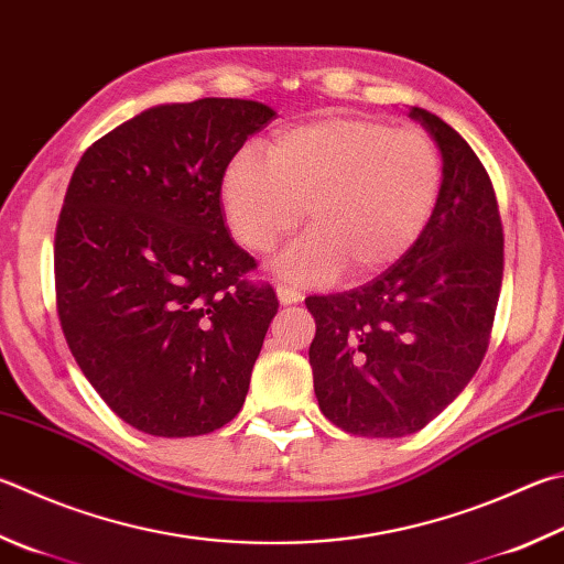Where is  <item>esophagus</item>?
<instances>
[{
	"label": "esophagus",
	"instance_id": "esophagus-1",
	"mask_svg": "<svg viewBox=\"0 0 564 564\" xmlns=\"http://www.w3.org/2000/svg\"><path fill=\"white\" fill-rule=\"evenodd\" d=\"M279 301L281 305H293V303H301L303 301V293L295 291V289H289V285H279Z\"/></svg>",
	"mask_w": 564,
	"mask_h": 564
}]
</instances>
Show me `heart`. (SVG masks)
Instances as JSON below:
<instances>
[{
    "mask_svg": "<svg viewBox=\"0 0 564 564\" xmlns=\"http://www.w3.org/2000/svg\"><path fill=\"white\" fill-rule=\"evenodd\" d=\"M444 187L436 142L416 128L365 116H325L275 132L263 158L243 150L221 180L227 224L243 249L269 253L289 283L367 279L402 259L432 221Z\"/></svg>",
    "mask_w": 564,
    "mask_h": 564,
    "instance_id": "heart-1",
    "label": "heart"
}]
</instances>
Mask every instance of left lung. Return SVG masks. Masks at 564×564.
Wrapping results in <instances>:
<instances>
[{
    "label": "left lung",
    "mask_w": 564,
    "mask_h": 564,
    "mask_svg": "<svg viewBox=\"0 0 564 564\" xmlns=\"http://www.w3.org/2000/svg\"><path fill=\"white\" fill-rule=\"evenodd\" d=\"M409 118L442 152L432 221L370 283L305 299L321 412L375 438L419 432L464 392L488 350L503 281V224L486 167L434 112L412 108Z\"/></svg>",
    "instance_id": "8db88e82"
}]
</instances>
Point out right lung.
Segmentation results:
<instances>
[{
  "mask_svg": "<svg viewBox=\"0 0 564 564\" xmlns=\"http://www.w3.org/2000/svg\"><path fill=\"white\" fill-rule=\"evenodd\" d=\"M275 112L239 98L142 110L96 140L56 224L61 330L122 422L199 436L239 414L279 299L224 224L221 180Z\"/></svg>",
  "mask_w": 564,
  "mask_h": 564,
  "instance_id": "obj_1",
  "label": "right lung"
}]
</instances>
